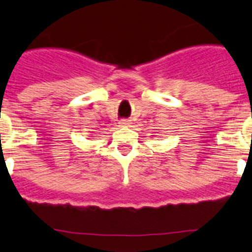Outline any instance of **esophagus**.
<instances>
[{
  "mask_svg": "<svg viewBox=\"0 0 252 252\" xmlns=\"http://www.w3.org/2000/svg\"><path fill=\"white\" fill-rule=\"evenodd\" d=\"M129 124H130V122H129L128 119H122V121L119 122V126H129Z\"/></svg>",
  "mask_w": 252,
  "mask_h": 252,
  "instance_id": "esophagus-1",
  "label": "esophagus"
}]
</instances>
